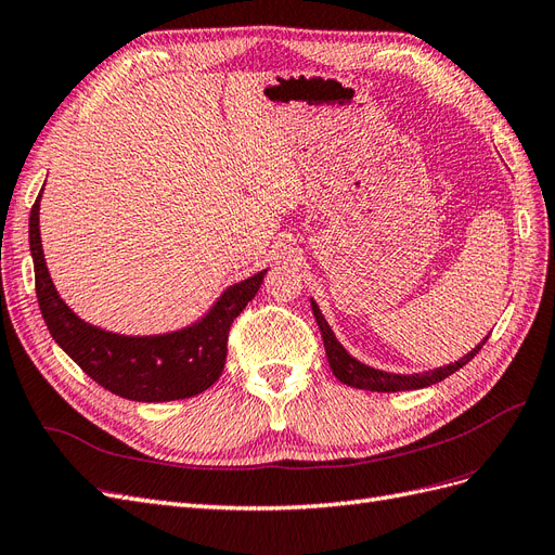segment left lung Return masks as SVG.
Wrapping results in <instances>:
<instances>
[{
    "label": "left lung",
    "mask_w": 555,
    "mask_h": 555,
    "mask_svg": "<svg viewBox=\"0 0 555 555\" xmlns=\"http://www.w3.org/2000/svg\"><path fill=\"white\" fill-rule=\"evenodd\" d=\"M310 306H312V314L317 319V326L322 331V338H324V347H326V357H328V365L333 375L338 377L343 384L347 386H357V389L363 391H379V393H393V391H414V389H426L430 384H438L444 377L453 375L463 367L467 361H473L477 357V351L483 347V343L489 340V335L475 347L469 349L465 357H461L459 361L440 365V367H433V371L426 373H412V375H400V373H386V371H377L373 365H365L363 361L354 359L349 354V351L338 343L335 338V333L331 331L328 322L324 319L322 310H319L317 300L310 298Z\"/></svg>",
    "instance_id": "8db88e82"
}]
</instances>
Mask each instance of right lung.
Instances as JSON below:
<instances>
[{
	"label": "right lung",
	"instance_id": "right-lung-1",
	"mask_svg": "<svg viewBox=\"0 0 555 555\" xmlns=\"http://www.w3.org/2000/svg\"><path fill=\"white\" fill-rule=\"evenodd\" d=\"M41 194L29 212V249L39 308L53 340L82 373L111 393L137 402L192 398L220 379L229 328L259 292L266 271L231 284L198 322L171 333L122 335L92 326L64 304L48 273L39 231Z\"/></svg>",
	"mask_w": 555,
	"mask_h": 555
}]
</instances>
